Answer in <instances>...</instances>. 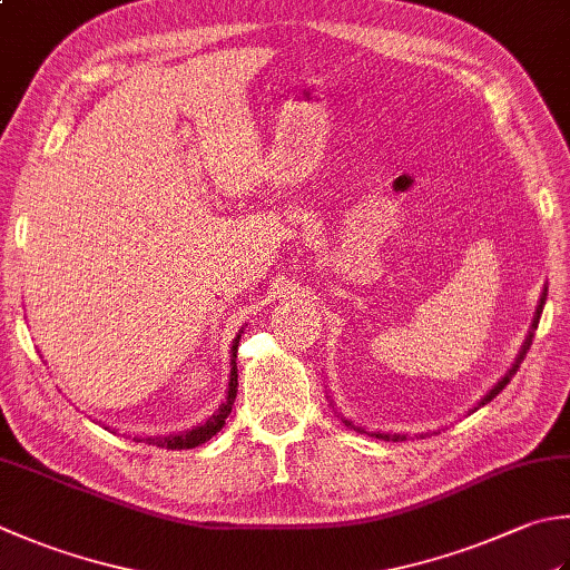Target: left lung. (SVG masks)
Returning a JSON list of instances; mask_svg holds the SVG:
<instances>
[{"instance_id": "1", "label": "left lung", "mask_w": 570, "mask_h": 570, "mask_svg": "<svg viewBox=\"0 0 570 570\" xmlns=\"http://www.w3.org/2000/svg\"><path fill=\"white\" fill-rule=\"evenodd\" d=\"M546 295H549V287H543V293H541V299H539V307H535V315H533V322H531V330H529V337H525V342H523V347H521V352H519V357H517V362H513V367L503 374V377L493 384V390L484 396V400L479 402V406H484L487 402H491L493 396H497L503 386H507L509 382H511V377L513 374H517V370H519V364L523 362V357H525V352H529V347H531V340H533V330L539 327V320H541V313H543V305H546ZM479 406H474V410H479ZM345 424L347 426H352V429H357V432H364V429H360V426H354L350 419H345ZM367 434V432H364ZM372 436H377V439H384V442H400V439H406L404 434H382V432H372Z\"/></svg>"}]
</instances>
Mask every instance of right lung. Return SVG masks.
<instances>
[{
    "label": "right lung",
    "instance_id": "add662e5",
    "mask_svg": "<svg viewBox=\"0 0 570 570\" xmlns=\"http://www.w3.org/2000/svg\"><path fill=\"white\" fill-rule=\"evenodd\" d=\"M238 342L240 335L235 337L233 347H230V382H228V394H225V402L218 406V412L213 414L206 424L200 426H193L188 432H180V434H168V436H148L146 442L148 444H158V446H166V449H193V446H200L206 444L208 439L216 436L225 419H228L230 410H233V402H235V394H238V364H235V357H238Z\"/></svg>",
    "mask_w": 570,
    "mask_h": 570
}]
</instances>
